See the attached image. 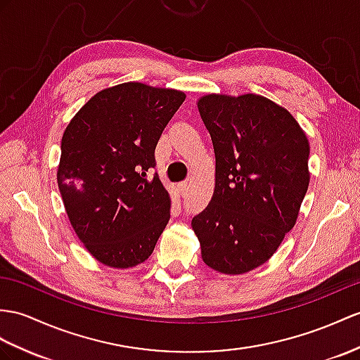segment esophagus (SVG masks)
Instances as JSON below:
<instances>
[{"instance_id":"esophagus-1","label":"esophagus","mask_w":360,"mask_h":360,"mask_svg":"<svg viewBox=\"0 0 360 360\" xmlns=\"http://www.w3.org/2000/svg\"><path fill=\"white\" fill-rule=\"evenodd\" d=\"M179 189H180V192H181V194H183V195H185V194H186V192H188V183H186V181H183V183H179Z\"/></svg>"}]
</instances>
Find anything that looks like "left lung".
Instances as JSON below:
<instances>
[{
	"label": "left lung",
	"instance_id": "left-lung-1",
	"mask_svg": "<svg viewBox=\"0 0 360 360\" xmlns=\"http://www.w3.org/2000/svg\"><path fill=\"white\" fill-rule=\"evenodd\" d=\"M198 111L214 145L215 189L192 229L205 264L246 274L293 229L310 181L309 140L290 112L262 96L209 94Z\"/></svg>",
	"mask_w": 360,
	"mask_h": 360
}]
</instances>
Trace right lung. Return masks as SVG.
Here are the masks:
<instances>
[{
	"mask_svg": "<svg viewBox=\"0 0 360 360\" xmlns=\"http://www.w3.org/2000/svg\"><path fill=\"white\" fill-rule=\"evenodd\" d=\"M185 98L120 84L93 96L65 128L59 192L79 240L105 266L143 262L169 221L171 197L151 171L157 142Z\"/></svg>",
	"mask_w": 360,
	"mask_h": 360,
	"instance_id": "1",
	"label": "right lung"
}]
</instances>
